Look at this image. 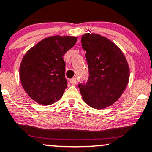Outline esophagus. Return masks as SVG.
I'll return each instance as SVG.
<instances>
[{"label": "esophagus", "instance_id": "1", "mask_svg": "<svg viewBox=\"0 0 152 152\" xmlns=\"http://www.w3.org/2000/svg\"><path fill=\"white\" fill-rule=\"evenodd\" d=\"M70 82H71V84L72 85H76L77 84V81H76V79L75 78H73V79L70 80Z\"/></svg>", "mask_w": 152, "mask_h": 152}]
</instances>
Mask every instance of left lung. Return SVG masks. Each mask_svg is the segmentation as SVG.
Masks as SVG:
<instances>
[{
  "label": "left lung",
  "mask_w": 152,
  "mask_h": 152,
  "mask_svg": "<svg viewBox=\"0 0 152 152\" xmlns=\"http://www.w3.org/2000/svg\"><path fill=\"white\" fill-rule=\"evenodd\" d=\"M81 44L86 52L89 76L86 84L79 85L80 92L91 107L104 109L118 101L127 86V60L113 42L99 34H83Z\"/></svg>",
  "instance_id": "obj_1"
}]
</instances>
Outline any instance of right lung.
Segmentation results:
<instances>
[{
    "instance_id": "right-lung-1",
    "label": "right lung",
    "mask_w": 152,
    "mask_h": 152,
    "mask_svg": "<svg viewBox=\"0 0 152 152\" xmlns=\"http://www.w3.org/2000/svg\"><path fill=\"white\" fill-rule=\"evenodd\" d=\"M76 41L73 36H50L26 51L19 66L20 80L38 104L50 105L62 97L67 87L63 57Z\"/></svg>"
}]
</instances>
